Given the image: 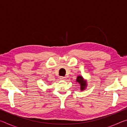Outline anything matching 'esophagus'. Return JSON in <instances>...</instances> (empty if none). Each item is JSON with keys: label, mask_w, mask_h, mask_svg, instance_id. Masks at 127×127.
I'll use <instances>...</instances> for the list:
<instances>
[{"label": "esophagus", "mask_w": 127, "mask_h": 127, "mask_svg": "<svg viewBox=\"0 0 127 127\" xmlns=\"http://www.w3.org/2000/svg\"><path fill=\"white\" fill-rule=\"evenodd\" d=\"M60 79H61V80H65V77H64L61 76V77H60Z\"/></svg>", "instance_id": "34e87169"}]
</instances>
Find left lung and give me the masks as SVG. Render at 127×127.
Segmentation results:
<instances>
[{
    "label": "left lung",
    "mask_w": 127,
    "mask_h": 127,
    "mask_svg": "<svg viewBox=\"0 0 127 127\" xmlns=\"http://www.w3.org/2000/svg\"><path fill=\"white\" fill-rule=\"evenodd\" d=\"M76 82H78L81 85V90H83L85 89V87L87 86L86 82L83 80L82 77L81 76H78L77 78Z\"/></svg>",
    "instance_id": "1"
}]
</instances>
